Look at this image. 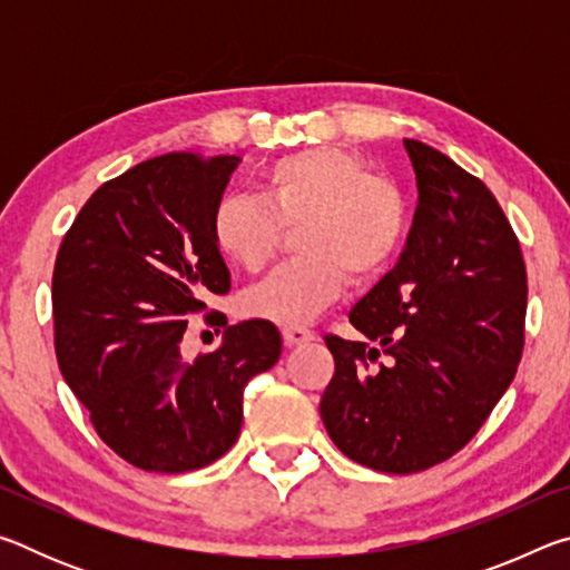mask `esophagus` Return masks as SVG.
Segmentation results:
<instances>
[{
    "mask_svg": "<svg viewBox=\"0 0 570 570\" xmlns=\"http://www.w3.org/2000/svg\"><path fill=\"white\" fill-rule=\"evenodd\" d=\"M282 334H284L286 346H296V344L316 340V334L312 330H304V326H284Z\"/></svg>",
    "mask_w": 570,
    "mask_h": 570,
    "instance_id": "1",
    "label": "esophagus"
}]
</instances>
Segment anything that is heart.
<instances>
[{
    "label": "heart",
    "mask_w": 570,
    "mask_h": 570,
    "mask_svg": "<svg viewBox=\"0 0 570 570\" xmlns=\"http://www.w3.org/2000/svg\"><path fill=\"white\" fill-rule=\"evenodd\" d=\"M298 258L240 296L250 320L282 326L312 322L352 282L392 264L407 234V200L397 183L366 173L342 148H306L258 173L256 196L226 193L210 216L220 256L248 274L272 262L282 228H294Z\"/></svg>",
    "instance_id": "obj_1"
}]
</instances>
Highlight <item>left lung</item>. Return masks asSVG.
<instances>
[{"label": "left lung", "instance_id": "8db88e82", "mask_svg": "<svg viewBox=\"0 0 570 570\" xmlns=\"http://www.w3.org/2000/svg\"><path fill=\"white\" fill-rule=\"evenodd\" d=\"M404 150L417 178L407 246L350 312L364 340H324L334 377L320 404L346 458L392 475L475 438L515 377L528 306L518 236L485 183L420 140Z\"/></svg>", "mask_w": 570, "mask_h": 570}]
</instances>
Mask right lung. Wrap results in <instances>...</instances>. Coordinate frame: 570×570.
Instances as JSON below:
<instances>
[{
  "label": "right lung",
  "mask_w": 570,
  "mask_h": 570,
  "mask_svg": "<svg viewBox=\"0 0 570 570\" xmlns=\"http://www.w3.org/2000/svg\"><path fill=\"white\" fill-rule=\"evenodd\" d=\"M240 158L168 153L92 193L57 250L55 352L100 440L148 472H188L226 455L250 377L272 370V322L226 326L216 352L183 362L180 340L230 274L210 216Z\"/></svg>",
  "instance_id": "obj_1"
}]
</instances>
